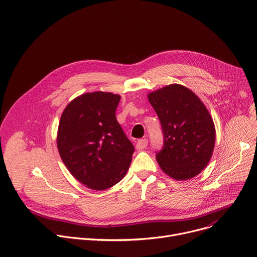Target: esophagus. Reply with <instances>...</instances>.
I'll use <instances>...</instances> for the list:
<instances>
[{"instance_id": "34e87169", "label": "esophagus", "mask_w": 257, "mask_h": 257, "mask_svg": "<svg viewBox=\"0 0 257 257\" xmlns=\"http://www.w3.org/2000/svg\"><path fill=\"white\" fill-rule=\"evenodd\" d=\"M148 143H149V141H148L147 138L139 139V141L136 144V149L137 150H144V149H146L148 147Z\"/></svg>"}]
</instances>
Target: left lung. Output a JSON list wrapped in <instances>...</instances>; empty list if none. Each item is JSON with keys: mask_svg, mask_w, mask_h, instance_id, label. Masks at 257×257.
Masks as SVG:
<instances>
[{"mask_svg": "<svg viewBox=\"0 0 257 257\" xmlns=\"http://www.w3.org/2000/svg\"><path fill=\"white\" fill-rule=\"evenodd\" d=\"M162 125L164 145L156 155L161 169L176 180L198 175L211 159L215 127L193 91L172 84L148 95Z\"/></svg>", "mask_w": 257, "mask_h": 257, "instance_id": "8db88e82", "label": "left lung"}]
</instances>
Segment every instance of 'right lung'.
Returning <instances> with one entry per match:
<instances>
[{
    "instance_id": "obj_1",
    "label": "right lung",
    "mask_w": 257,
    "mask_h": 257,
    "mask_svg": "<svg viewBox=\"0 0 257 257\" xmlns=\"http://www.w3.org/2000/svg\"><path fill=\"white\" fill-rule=\"evenodd\" d=\"M121 96L93 92L64 108L58 125L57 148L62 162L87 188L103 191L126 175L134 147L116 121Z\"/></svg>"
}]
</instances>
